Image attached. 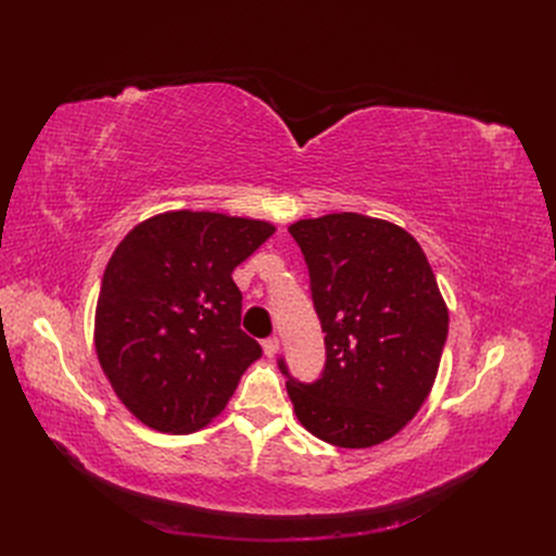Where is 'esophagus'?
<instances>
[{
  "mask_svg": "<svg viewBox=\"0 0 556 556\" xmlns=\"http://www.w3.org/2000/svg\"><path fill=\"white\" fill-rule=\"evenodd\" d=\"M262 348H264V355L266 357H276L278 350H280V341L276 339V336H271V339H264L262 341Z\"/></svg>",
  "mask_w": 556,
  "mask_h": 556,
  "instance_id": "34e87169",
  "label": "esophagus"
}]
</instances>
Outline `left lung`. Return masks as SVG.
Here are the masks:
<instances>
[{
    "label": "left lung",
    "instance_id": "left-lung-1",
    "mask_svg": "<svg viewBox=\"0 0 556 556\" xmlns=\"http://www.w3.org/2000/svg\"><path fill=\"white\" fill-rule=\"evenodd\" d=\"M304 252L327 359L315 382L288 364L299 422L336 447L392 439L427 401L447 339V306L425 250L401 229L359 213L290 227Z\"/></svg>",
    "mask_w": 556,
    "mask_h": 556
}]
</instances>
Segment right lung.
Instances as JSON below:
<instances>
[{
  "instance_id": "right-lung-1",
  "label": "right lung",
  "mask_w": 556,
  "mask_h": 556,
  "mask_svg": "<svg viewBox=\"0 0 556 556\" xmlns=\"http://www.w3.org/2000/svg\"><path fill=\"white\" fill-rule=\"evenodd\" d=\"M274 231L248 217L172 211L115 248L97 299L94 348L113 392L146 427H206L262 357L241 331L243 296L231 274Z\"/></svg>"
}]
</instances>
